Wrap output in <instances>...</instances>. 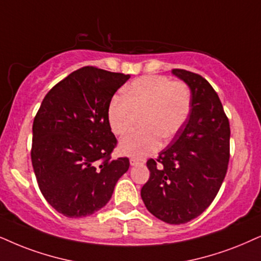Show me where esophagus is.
I'll return each mask as SVG.
<instances>
[{
  "label": "esophagus",
  "mask_w": 261,
  "mask_h": 261,
  "mask_svg": "<svg viewBox=\"0 0 261 261\" xmlns=\"http://www.w3.org/2000/svg\"><path fill=\"white\" fill-rule=\"evenodd\" d=\"M130 164H131V166H137V165L144 164V160L136 159V158H131V159H130Z\"/></svg>",
  "instance_id": "1"
}]
</instances>
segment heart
Segmentation results:
<instances>
[{
  "label": "heart",
  "mask_w": 261,
  "mask_h": 261,
  "mask_svg": "<svg viewBox=\"0 0 261 261\" xmlns=\"http://www.w3.org/2000/svg\"><path fill=\"white\" fill-rule=\"evenodd\" d=\"M124 98L115 97L108 107L111 130L123 136L143 117L146 130L128 135L119 149L133 158L156 153L161 137L170 141L179 133L189 117L191 92L183 82H172L165 75H146L134 81L123 91Z\"/></svg>",
  "instance_id": "obj_1"
}]
</instances>
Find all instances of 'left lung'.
Instances as JSON below:
<instances>
[{
	"label": "left lung",
	"mask_w": 261,
	"mask_h": 261,
	"mask_svg": "<svg viewBox=\"0 0 261 261\" xmlns=\"http://www.w3.org/2000/svg\"><path fill=\"white\" fill-rule=\"evenodd\" d=\"M191 91V110L180 131L156 160L149 159L141 197L147 210L169 224L199 217L222 187L230 158V124L218 94L200 74L174 68Z\"/></svg>",
	"instance_id": "obj_1"
}]
</instances>
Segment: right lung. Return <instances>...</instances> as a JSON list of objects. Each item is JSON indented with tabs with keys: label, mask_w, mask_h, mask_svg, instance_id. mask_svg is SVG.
Returning <instances> with one entry per match:
<instances>
[{
	"label": "right lung",
	"mask_w": 261,
	"mask_h": 261,
	"mask_svg": "<svg viewBox=\"0 0 261 261\" xmlns=\"http://www.w3.org/2000/svg\"><path fill=\"white\" fill-rule=\"evenodd\" d=\"M130 74L85 66L53 87L32 125L31 160L39 190L68 218L106 206L127 158L111 159L117 138L108 123L115 91Z\"/></svg>",
	"instance_id": "right-lung-1"
}]
</instances>
